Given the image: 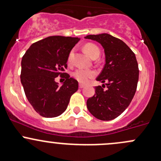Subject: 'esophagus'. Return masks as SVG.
<instances>
[{"label":"esophagus","instance_id":"esophagus-1","mask_svg":"<svg viewBox=\"0 0 161 161\" xmlns=\"http://www.w3.org/2000/svg\"><path fill=\"white\" fill-rule=\"evenodd\" d=\"M84 87H85V85H84V84H79V87L80 88H84Z\"/></svg>","mask_w":161,"mask_h":161}]
</instances>
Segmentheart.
<instances>
[{"instance_id":"1","label":"heart","mask_w":161,"mask_h":161,"mask_svg":"<svg viewBox=\"0 0 161 161\" xmlns=\"http://www.w3.org/2000/svg\"><path fill=\"white\" fill-rule=\"evenodd\" d=\"M84 51L87 53L88 56L91 58H97L100 55V49L97 46L94 45L93 44H87L84 47ZM73 58V52H70L68 57V63H70ZM96 75V72L93 70H87V69H77L74 72L73 76L74 78L79 82L85 84L87 83L89 79L93 78Z\"/></svg>"}]
</instances>
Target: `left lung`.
<instances>
[{
  "mask_svg": "<svg viewBox=\"0 0 161 161\" xmlns=\"http://www.w3.org/2000/svg\"><path fill=\"white\" fill-rule=\"evenodd\" d=\"M104 50L105 64L96 80L105 83L95 87V94L88 98L90 113L101 120H110L120 115L135 94L139 70L136 57L124 41L108 34L87 35Z\"/></svg>",
  "mask_w": 161,
  "mask_h": 161,
  "instance_id": "left-lung-1",
  "label": "left lung"
}]
</instances>
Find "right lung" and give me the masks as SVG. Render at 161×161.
<instances>
[{"label":"right lung","instance_id":"1","mask_svg":"<svg viewBox=\"0 0 161 161\" xmlns=\"http://www.w3.org/2000/svg\"><path fill=\"white\" fill-rule=\"evenodd\" d=\"M79 41L80 37L51 36L32 44L22 58L20 82L29 103L42 117L62 114L78 89L77 80L63 71ZM58 75L65 78L61 86L55 81Z\"/></svg>","mask_w":161,"mask_h":161}]
</instances>
